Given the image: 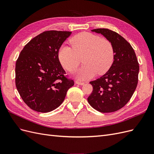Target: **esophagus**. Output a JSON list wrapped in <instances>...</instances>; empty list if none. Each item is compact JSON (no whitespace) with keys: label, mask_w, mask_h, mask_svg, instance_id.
Instances as JSON below:
<instances>
[{"label":"esophagus","mask_w":154,"mask_h":154,"mask_svg":"<svg viewBox=\"0 0 154 154\" xmlns=\"http://www.w3.org/2000/svg\"><path fill=\"white\" fill-rule=\"evenodd\" d=\"M76 83L78 85H84V82H80V81H78V80H76Z\"/></svg>","instance_id":"obj_1"}]
</instances>
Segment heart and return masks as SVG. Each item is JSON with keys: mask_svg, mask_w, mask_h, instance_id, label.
Listing matches in <instances>:
<instances>
[{"mask_svg": "<svg viewBox=\"0 0 154 154\" xmlns=\"http://www.w3.org/2000/svg\"><path fill=\"white\" fill-rule=\"evenodd\" d=\"M72 47L63 45L60 49L58 57L62 66L69 72L76 70L83 57L84 65L78 72V77L87 80L96 73L101 75L112 66L115 52L112 42L88 32L79 33L70 40Z\"/></svg>", "mask_w": 154, "mask_h": 154, "instance_id": "1", "label": "heart"}]
</instances>
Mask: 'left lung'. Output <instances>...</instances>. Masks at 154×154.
I'll return each mask as SVG.
<instances>
[{"instance_id":"obj_1","label":"left lung","mask_w":154,"mask_h":154,"mask_svg":"<svg viewBox=\"0 0 154 154\" xmlns=\"http://www.w3.org/2000/svg\"><path fill=\"white\" fill-rule=\"evenodd\" d=\"M92 31L101 33L112 42L115 57L109 71L100 78L90 82L93 90L87 100L100 112H113L127 104L136 90L139 63L131 45L117 32L105 28Z\"/></svg>"}]
</instances>
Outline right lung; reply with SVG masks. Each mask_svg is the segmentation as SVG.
<instances>
[{
    "label": "right lung",
    "instance_id": "obj_1",
    "mask_svg": "<svg viewBox=\"0 0 154 154\" xmlns=\"http://www.w3.org/2000/svg\"><path fill=\"white\" fill-rule=\"evenodd\" d=\"M71 31H46L27 43L15 66V84L24 103L32 110L48 112L62 103L74 81L66 74L58 52Z\"/></svg>",
    "mask_w": 154,
    "mask_h": 154
}]
</instances>
